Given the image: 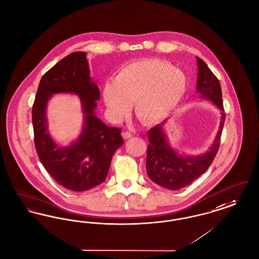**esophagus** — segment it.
<instances>
[{"label": "esophagus", "mask_w": 259, "mask_h": 259, "mask_svg": "<svg viewBox=\"0 0 259 259\" xmlns=\"http://www.w3.org/2000/svg\"><path fill=\"white\" fill-rule=\"evenodd\" d=\"M122 136H123V138H124L125 140H127V139H130V138L132 137V136H133V134H132L131 132H128V131H126V132H123Z\"/></svg>", "instance_id": "obj_1"}]
</instances>
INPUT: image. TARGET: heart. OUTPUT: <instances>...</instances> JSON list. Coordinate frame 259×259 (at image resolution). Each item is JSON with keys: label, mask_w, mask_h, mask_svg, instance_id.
Returning a JSON list of instances; mask_svg holds the SVG:
<instances>
[{"label": "heart", "mask_w": 259, "mask_h": 259, "mask_svg": "<svg viewBox=\"0 0 259 259\" xmlns=\"http://www.w3.org/2000/svg\"><path fill=\"white\" fill-rule=\"evenodd\" d=\"M187 79L167 61L140 60L124 65L113 83L104 88V100L110 115L120 120L134 102L141 121L152 123L164 118L186 92Z\"/></svg>", "instance_id": "heart-1"}]
</instances>
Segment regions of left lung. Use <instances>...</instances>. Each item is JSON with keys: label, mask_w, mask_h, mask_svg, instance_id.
I'll return each mask as SVG.
<instances>
[{"label": "left lung", "mask_w": 259, "mask_h": 259, "mask_svg": "<svg viewBox=\"0 0 259 259\" xmlns=\"http://www.w3.org/2000/svg\"><path fill=\"white\" fill-rule=\"evenodd\" d=\"M198 82L197 92L201 98L211 101L222 111L219 130L210 149L201 155H181L169 145L163 131L166 120L155 125L148 132L149 147L146 169L152 182L172 191L180 190L194 182L212 163L220 146V139L225 123L220 82L206 63L197 57Z\"/></svg>", "instance_id": "8db88e82"}]
</instances>
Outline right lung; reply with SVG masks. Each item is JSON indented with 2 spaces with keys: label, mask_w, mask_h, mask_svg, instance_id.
<instances>
[{
  "label": "right lung",
  "mask_w": 259,
  "mask_h": 259,
  "mask_svg": "<svg viewBox=\"0 0 259 259\" xmlns=\"http://www.w3.org/2000/svg\"><path fill=\"white\" fill-rule=\"evenodd\" d=\"M59 92L77 94L84 115L80 136L68 147L57 145L47 132L46 105ZM98 100L100 90L90 76L84 52L66 56L48 70L36 93L32 123L38 157L50 175L70 191H87L104 182L112 155L124 144L121 129L108 127L96 116Z\"/></svg>",
  "instance_id": "1"
}]
</instances>
